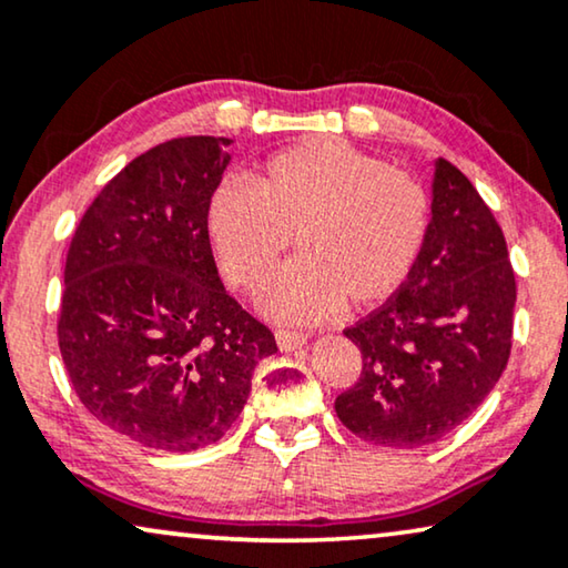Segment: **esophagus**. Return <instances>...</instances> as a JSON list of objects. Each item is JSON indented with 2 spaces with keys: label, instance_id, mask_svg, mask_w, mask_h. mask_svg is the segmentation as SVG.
<instances>
[{
  "label": "esophagus",
  "instance_id": "34e87169",
  "mask_svg": "<svg viewBox=\"0 0 568 568\" xmlns=\"http://www.w3.org/2000/svg\"><path fill=\"white\" fill-rule=\"evenodd\" d=\"M306 334L303 332H293V329H277L275 332V342L283 353H293V349H301L306 345Z\"/></svg>",
  "mask_w": 568,
  "mask_h": 568
}]
</instances>
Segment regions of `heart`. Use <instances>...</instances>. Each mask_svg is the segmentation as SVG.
I'll return each instance as SVG.
<instances>
[{
    "label": "heart",
    "instance_id": "obj_1",
    "mask_svg": "<svg viewBox=\"0 0 568 568\" xmlns=\"http://www.w3.org/2000/svg\"><path fill=\"white\" fill-rule=\"evenodd\" d=\"M427 226L417 180L334 139L295 143L267 159L254 185L226 180L207 203L213 252L239 287L257 285L295 234L301 257L260 291V308L281 322L388 301L417 265Z\"/></svg>",
    "mask_w": 568,
    "mask_h": 568
}]
</instances>
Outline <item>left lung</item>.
<instances>
[{
    "label": "left lung",
    "mask_w": 568,
    "mask_h": 568,
    "mask_svg": "<svg viewBox=\"0 0 568 568\" xmlns=\"http://www.w3.org/2000/svg\"><path fill=\"white\" fill-rule=\"evenodd\" d=\"M433 164L417 265L386 306L345 329L363 373L334 402L349 433L398 450L433 445L466 422L513 349L517 285L505 234L466 174L445 159Z\"/></svg>",
    "instance_id": "left-lung-1"
}]
</instances>
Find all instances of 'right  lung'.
Segmentation results:
<instances>
[{
	"instance_id": "obj_1",
	"label": "right lung",
	"mask_w": 568,
	"mask_h": 568,
	"mask_svg": "<svg viewBox=\"0 0 568 568\" xmlns=\"http://www.w3.org/2000/svg\"><path fill=\"white\" fill-rule=\"evenodd\" d=\"M231 139L187 135L135 156L71 239L59 347L87 412L151 450L219 443L273 332L223 287L207 203Z\"/></svg>"
}]
</instances>
